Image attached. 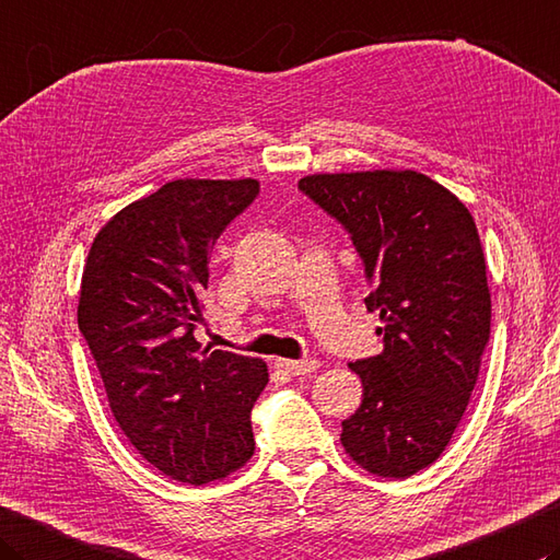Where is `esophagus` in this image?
<instances>
[{
	"label": "esophagus",
	"instance_id": "34e87169",
	"mask_svg": "<svg viewBox=\"0 0 560 560\" xmlns=\"http://www.w3.org/2000/svg\"><path fill=\"white\" fill-rule=\"evenodd\" d=\"M277 366L281 371H287V374H291V376H308V374H313V371H317V366L320 364H317V359H295V361L279 359Z\"/></svg>",
	"mask_w": 560,
	"mask_h": 560
}]
</instances>
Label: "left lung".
I'll use <instances>...</instances> for the list:
<instances>
[{
	"mask_svg": "<svg viewBox=\"0 0 560 560\" xmlns=\"http://www.w3.org/2000/svg\"><path fill=\"white\" fill-rule=\"evenodd\" d=\"M308 199L352 237L378 313L383 352L357 359L364 396L342 446L369 474L434 464L462 422L490 339L486 259L474 215L420 172L313 174Z\"/></svg>",
	"mask_w": 560,
	"mask_h": 560,
	"instance_id": "obj_1",
	"label": "left lung"
}]
</instances>
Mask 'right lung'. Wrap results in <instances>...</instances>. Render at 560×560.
<instances>
[{"mask_svg": "<svg viewBox=\"0 0 560 560\" xmlns=\"http://www.w3.org/2000/svg\"><path fill=\"white\" fill-rule=\"evenodd\" d=\"M259 196L255 179H177L94 237L77 325L138 454L182 483L225 478L255 454L261 359L196 342L208 252Z\"/></svg>", "mask_w": 560, "mask_h": 560, "instance_id": "add662e5", "label": "right lung"}]
</instances>
